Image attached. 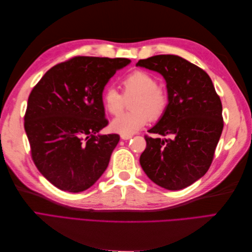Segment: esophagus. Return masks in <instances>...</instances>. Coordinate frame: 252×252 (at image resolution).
Masks as SVG:
<instances>
[{
	"mask_svg": "<svg viewBox=\"0 0 252 252\" xmlns=\"http://www.w3.org/2000/svg\"><path fill=\"white\" fill-rule=\"evenodd\" d=\"M131 138H132L131 135H128V134H121V139H122V140H124V141L129 140V139H131Z\"/></svg>",
	"mask_w": 252,
	"mask_h": 252,
	"instance_id": "obj_1",
	"label": "esophagus"
}]
</instances>
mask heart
Listing matches in <instances>:
<instances>
[{"instance_id":"obj_1","label":"heart","mask_w":252,"mask_h":252,"mask_svg":"<svg viewBox=\"0 0 252 252\" xmlns=\"http://www.w3.org/2000/svg\"><path fill=\"white\" fill-rule=\"evenodd\" d=\"M121 86L123 95L113 87L106 89L102 95L104 107L112 116L123 110L124 96L134 95L129 105L132 110L120 114L112 121L114 131L130 135L146 125L148 120L158 121L164 116L168 106V95L158 87L157 78L151 73L144 70L131 71L121 80Z\"/></svg>"}]
</instances>
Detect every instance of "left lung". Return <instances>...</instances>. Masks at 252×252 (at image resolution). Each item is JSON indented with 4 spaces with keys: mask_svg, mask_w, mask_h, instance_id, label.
I'll list each match as a JSON object with an SVG mask.
<instances>
[{
    "mask_svg": "<svg viewBox=\"0 0 252 252\" xmlns=\"http://www.w3.org/2000/svg\"><path fill=\"white\" fill-rule=\"evenodd\" d=\"M138 66L161 73L167 83L168 106L145 135L140 164L147 177L168 190L190 186L208 171L223 131L222 102L202 68L174 55L140 60Z\"/></svg>",
    "mask_w": 252,
    "mask_h": 252,
    "instance_id": "8db88e82",
    "label": "left lung"
}]
</instances>
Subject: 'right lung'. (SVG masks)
<instances>
[{
  "mask_svg": "<svg viewBox=\"0 0 252 252\" xmlns=\"http://www.w3.org/2000/svg\"><path fill=\"white\" fill-rule=\"evenodd\" d=\"M124 58L73 57L51 67L32 90L24 127L36 168L52 185L81 192L100 179L120 141L96 134L108 125L102 94Z\"/></svg>",
  "mask_w": 252,
  "mask_h": 252,
  "instance_id": "right-lung-1",
  "label": "right lung"
}]
</instances>
